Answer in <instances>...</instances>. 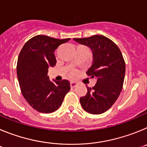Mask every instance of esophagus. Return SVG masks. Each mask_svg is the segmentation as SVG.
<instances>
[{
	"label": "esophagus",
	"instance_id": "obj_1",
	"mask_svg": "<svg viewBox=\"0 0 147 147\" xmlns=\"http://www.w3.org/2000/svg\"><path fill=\"white\" fill-rule=\"evenodd\" d=\"M77 83L75 82H71V88H75V87L77 86Z\"/></svg>",
	"mask_w": 147,
	"mask_h": 147
}]
</instances>
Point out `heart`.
<instances>
[{
  "label": "heart",
  "instance_id": "1",
  "mask_svg": "<svg viewBox=\"0 0 147 147\" xmlns=\"http://www.w3.org/2000/svg\"><path fill=\"white\" fill-rule=\"evenodd\" d=\"M77 74V71H76V70H74V71H71V75L72 76H76V75Z\"/></svg>",
  "mask_w": 147,
  "mask_h": 147
}]
</instances>
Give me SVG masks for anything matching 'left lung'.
I'll list each match as a JSON object with an SVG mask.
<instances>
[{
	"mask_svg": "<svg viewBox=\"0 0 147 147\" xmlns=\"http://www.w3.org/2000/svg\"><path fill=\"white\" fill-rule=\"evenodd\" d=\"M74 40L92 50L93 64L87 74L97 80L94 87H87L88 93L80 98V104L89 113H103L115 103L123 88L125 76L123 56L117 45L103 35Z\"/></svg>",
	"mask_w": 147,
	"mask_h": 147,
	"instance_id": "left-lung-1",
	"label": "left lung"
}]
</instances>
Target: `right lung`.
<instances>
[{"mask_svg": "<svg viewBox=\"0 0 147 147\" xmlns=\"http://www.w3.org/2000/svg\"><path fill=\"white\" fill-rule=\"evenodd\" d=\"M70 40L37 35L26 42L18 56L17 75L21 93L38 112L56 111L70 90L69 81L51 82L47 76L49 67H54L57 62L55 50Z\"/></svg>", "mask_w": 147, "mask_h": 147, "instance_id": "right-lung-1", "label": "right lung"}]
</instances>
